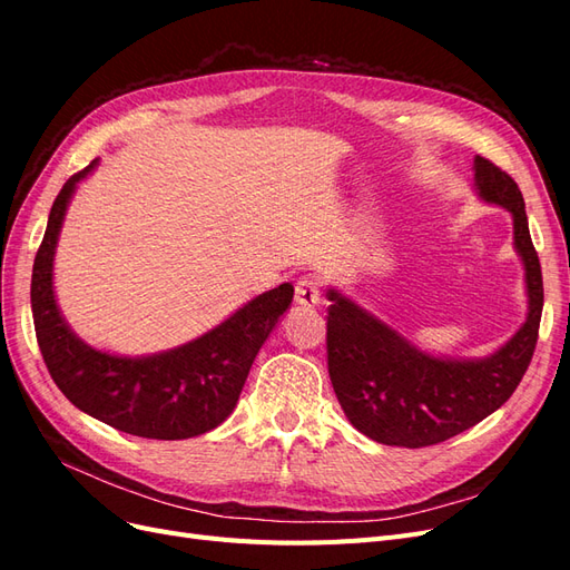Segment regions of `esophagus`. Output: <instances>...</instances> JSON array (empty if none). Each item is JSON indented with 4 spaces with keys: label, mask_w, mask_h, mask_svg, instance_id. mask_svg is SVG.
I'll list each match as a JSON object with an SVG mask.
<instances>
[{
    "label": "esophagus",
    "mask_w": 570,
    "mask_h": 570,
    "mask_svg": "<svg viewBox=\"0 0 570 570\" xmlns=\"http://www.w3.org/2000/svg\"><path fill=\"white\" fill-rule=\"evenodd\" d=\"M295 302L299 306H308V308L321 304V281L316 278V275H304V278L297 281Z\"/></svg>",
    "instance_id": "obj_1"
}]
</instances>
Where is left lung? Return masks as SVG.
Listing matches in <instances>:
<instances>
[{
  "label": "left lung",
  "instance_id": "1",
  "mask_svg": "<svg viewBox=\"0 0 570 570\" xmlns=\"http://www.w3.org/2000/svg\"><path fill=\"white\" fill-rule=\"evenodd\" d=\"M482 202L504 206L513 218V245L525 268L528 316L504 347L485 358L433 356L361 308L327 289V373L350 423L392 446H430L473 428L502 406L525 375L538 344L544 289L519 185L492 161L475 157Z\"/></svg>",
  "mask_w": 570,
  "mask_h": 570
}]
</instances>
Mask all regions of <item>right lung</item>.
<instances>
[{
    "label": "right lung",
    "mask_w": 570,
    "mask_h": 570,
    "mask_svg": "<svg viewBox=\"0 0 570 570\" xmlns=\"http://www.w3.org/2000/svg\"><path fill=\"white\" fill-rule=\"evenodd\" d=\"M95 168L97 159L63 183L32 266L30 306L47 371L68 402L128 435L187 440L209 433L233 413L254 358L287 312L295 287L283 283L264 292L176 350L149 356L92 350L57 306L55 252L68 202Z\"/></svg>",
    "instance_id": "1"
}]
</instances>
